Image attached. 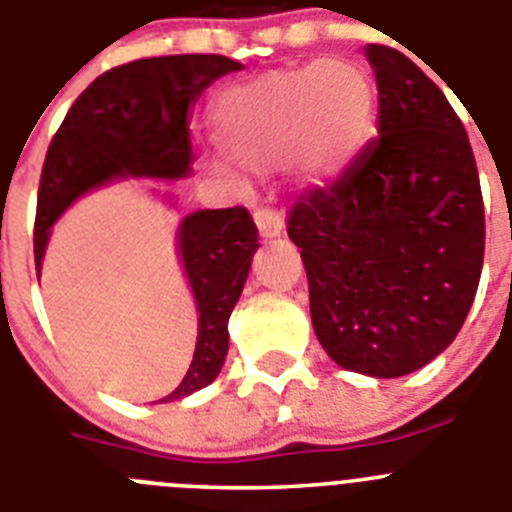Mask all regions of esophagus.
Returning a JSON list of instances; mask_svg holds the SVG:
<instances>
[{
  "label": "esophagus",
  "mask_w": 512,
  "mask_h": 512,
  "mask_svg": "<svg viewBox=\"0 0 512 512\" xmlns=\"http://www.w3.org/2000/svg\"><path fill=\"white\" fill-rule=\"evenodd\" d=\"M255 222H257V227H260L262 237H278V234L283 232V227H285L283 214H280L275 207L257 209Z\"/></svg>",
  "instance_id": "34e87169"
}]
</instances>
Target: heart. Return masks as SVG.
<instances>
[{"label": "heart", "instance_id": "heart-1", "mask_svg": "<svg viewBox=\"0 0 512 512\" xmlns=\"http://www.w3.org/2000/svg\"><path fill=\"white\" fill-rule=\"evenodd\" d=\"M374 121L376 90L369 75L333 60L272 70L227 90L214 108V133L229 161L260 171L293 151L305 181L341 174Z\"/></svg>", "mask_w": 512, "mask_h": 512}]
</instances>
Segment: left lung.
Returning a JSON list of instances; mask_svg holds the SVG:
<instances>
[{
    "label": "left lung",
    "mask_w": 512,
    "mask_h": 512,
    "mask_svg": "<svg viewBox=\"0 0 512 512\" xmlns=\"http://www.w3.org/2000/svg\"><path fill=\"white\" fill-rule=\"evenodd\" d=\"M379 138L333 184L288 212L315 336L338 366L394 379L455 341L475 300L485 207L460 116L422 70L386 45L366 50Z\"/></svg>",
    "instance_id": "obj_1"
}]
</instances>
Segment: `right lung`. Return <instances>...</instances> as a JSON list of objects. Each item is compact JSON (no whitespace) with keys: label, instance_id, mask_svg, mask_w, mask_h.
I'll return each instance as SVG.
<instances>
[{"label":"right lung","instance_id":"right-lung-1","mask_svg":"<svg viewBox=\"0 0 512 512\" xmlns=\"http://www.w3.org/2000/svg\"><path fill=\"white\" fill-rule=\"evenodd\" d=\"M224 55H164L126 62L95 78L52 136L40 176L35 265L47 237L83 191L118 176L179 179L191 164L189 108L207 85L240 70ZM245 207L202 209L181 222L179 250L199 310L197 351L184 381L166 399H181L217 379L229 348L227 321L237 305L257 245Z\"/></svg>","mask_w":512,"mask_h":512}]
</instances>
